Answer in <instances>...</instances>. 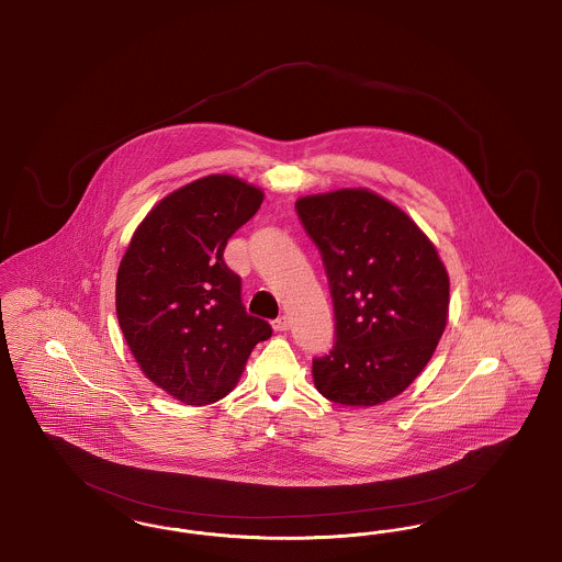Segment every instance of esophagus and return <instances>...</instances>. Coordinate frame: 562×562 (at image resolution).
Returning <instances> with one entry per match:
<instances>
[{"label":"esophagus","mask_w":562,"mask_h":562,"mask_svg":"<svg viewBox=\"0 0 562 562\" xmlns=\"http://www.w3.org/2000/svg\"><path fill=\"white\" fill-rule=\"evenodd\" d=\"M289 326H291V321H289V316H278V318L273 321V330H278V333L286 330Z\"/></svg>","instance_id":"34e87169"}]
</instances>
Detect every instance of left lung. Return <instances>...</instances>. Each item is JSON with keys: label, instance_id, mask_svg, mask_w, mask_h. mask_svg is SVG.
Returning <instances> with one entry per match:
<instances>
[{"label": "left lung", "instance_id": "8db88e82", "mask_svg": "<svg viewBox=\"0 0 562 562\" xmlns=\"http://www.w3.org/2000/svg\"><path fill=\"white\" fill-rule=\"evenodd\" d=\"M321 250L337 339L314 358L324 398L374 406L402 394L429 358L449 318V273L419 225L371 189H337L296 200Z\"/></svg>", "mask_w": 562, "mask_h": 562}]
</instances>
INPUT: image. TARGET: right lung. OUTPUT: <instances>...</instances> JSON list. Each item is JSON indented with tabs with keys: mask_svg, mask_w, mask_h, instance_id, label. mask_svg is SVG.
<instances>
[{
	"mask_svg": "<svg viewBox=\"0 0 562 562\" xmlns=\"http://www.w3.org/2000/svg\"><path fill=\"white\" fill-rule=\"evenodd\" d=\"M263 191L232 175L175 189L134 229L115 278V312L143 374L183 404L227 396L268 322L248 316L227 240Z\"/></svg>",
	"mask_w": 562,
	"mask_h": 562,
	"instance_id": "obj_1",
	"label": "right lung"
}]
</instances>
